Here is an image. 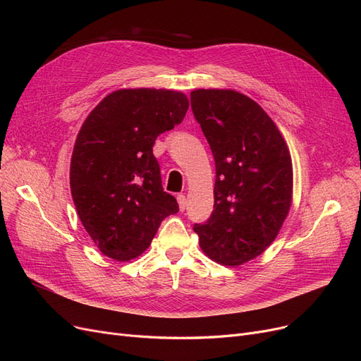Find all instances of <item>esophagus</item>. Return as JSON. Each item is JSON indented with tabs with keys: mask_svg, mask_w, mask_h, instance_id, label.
Wrapping results in <instances>:
<instances>
[{
	"mask_svg": "<svg viewBox=\"0 0 361 361\" xmlns=\"http://www.w3.org/2000/svg\"><path fill=\"white\" fill-rule=\"evenodd\" d=\"M178 203H179V209L185 211V207H187V199H185L183 194H178Z\"/></svg>",
	"mask_w": 361,
	"mask_h": 361,
	"instance_id": "obj_1",
	"label": "esophagus"
}]
</instances>
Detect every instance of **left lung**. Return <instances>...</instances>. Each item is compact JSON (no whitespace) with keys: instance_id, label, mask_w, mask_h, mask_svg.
Masks as SVG:
<instances>
[{"instance_id":"1","label":"left lung","mask_w":361,"mask_h":361,"mask_svg":"<svg viewBox=\"0 0 361 361\" xmlns=\"http://www.w3.org/2000/svg\"><path fill=\"white\" fill-rule=\"evenodd\" d=\"M194 117L215 159L214 211L194 224L203 253L238 267L264 253L292 202V159L279 128L235 90L191 92Z\"/></svg>"}]
</instances>
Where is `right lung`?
<instances>
[{"mask_svg": "<svg viewBox=\"0 0 361 361\" xmlns=\"http://www.w3.org/2000/svg\"><path fill=\"white\" fill-rule=\"evenodd\" d=\"M190 106L180 92L116 90L87 116L71 159V192L80 220L114 260L135 259L179 206L162 190L154 145Z\"/></svg>", "mask_w": 361, "mask_h": 361, "instance_id": "add662e5", "label": "right lung"}]
</instances>
